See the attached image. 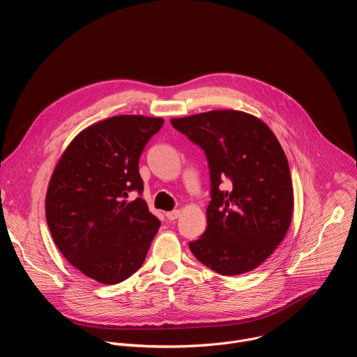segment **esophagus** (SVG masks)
Segmentation results:
<instances>
[{"mask_svg": "<svg viewBox=\"0 0 357 357\" xmlns=\"http://www.w3.org/2000/svg\"><path fill=\"white\" fill-rule=\"evenodd\" d=\"M179 216H181V211H172V212H168V213H167V219L171 220V222H172V220H176Z\"/></svg>", "mask_w": 357, "mask_h": 357, "instance_id": "34e87169", "label": "esophagus"}]
</instances>
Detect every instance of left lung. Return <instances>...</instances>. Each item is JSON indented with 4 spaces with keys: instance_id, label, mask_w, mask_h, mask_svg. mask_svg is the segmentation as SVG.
<instances>
[{
    "instance_id": "8db88e82",
    "label": "left lung",
    "mask_w": 357,
    "mask_h": 357,
    "mask_svg": "<svg viewBox=\"0 0 357 357\" xmlns=\"http://www.w3.org/2000/svg\"><path fill=\"white\" fill-rule=\"evenodd\" d=\"M171 124L205 152L211 175L208 227L189 243L193 256L222 275L257 268L284 240L294 192L287 157L257 117L213 110ZM229 181L225 191L221 183Z\"/></svg>"
}]
</instances>
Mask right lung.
<instances>
[{"instance_id":"add662e5","label":"right lung","mask_w":357,"mask_h":357,"mask_svg":"<svg viewBox=\"0 0 357 357\" xmlns=\"http://www.w3.org/2000/svg\"><path fill=\"white\" fill-rule=\"evenodd\" d=\"M162 119L116 116L83 130L50 178L46 222L63 257L101 284H119L144 263L161 222L141 197L138 161ZM135 191L139 197L127 201Z\"/></svg>"}]
</instances>
